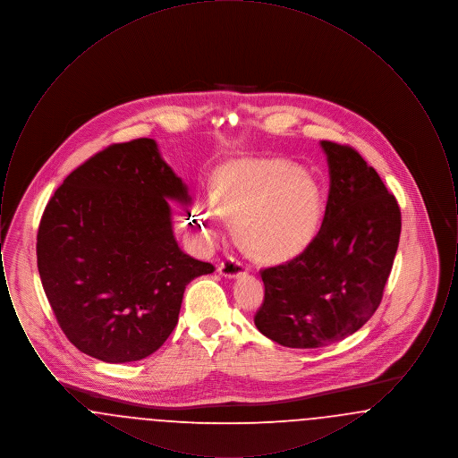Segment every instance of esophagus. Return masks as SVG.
<instances>
[{
  "label": "esophagus",
  "instance_id": "esophagus-1",
  "mask_svg": "<svg viewBox=\"0 0 458 458\" xmlns=\"http://www.w3.org/2000/svg\"><path fill=\"white\" fill-rule=\"evenodd\" d=\"M218 271L221 276L239 278V276L247 273V266L243 262L239 261V259H235V258H228L226 261L219 264Z\"/></svg>",
  "mask_w": 458,
  "mask_h": 458
}]
</instances>
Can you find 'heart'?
<instances>
[{"label": "heart", "mask_w": 458, "mask_h": 458, "mask_svg": "<svg viewBox=\"0 0 458 458\" xmlns=\"http://www.w3.org/2000/svg\"><path fill=\"white\" fill-rule=\"evenodd\" d=\"M223 216L235 218L242 242L264 258H284L314 239L321 216L319 185L280 159H243L223 166L211 197L194 209L192 223L206 240L216 239Z\"/></svg>", "instance_id": "obj_1"}]
</instances>
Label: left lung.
<instances>
[{"mask_svg":"<svg viewBox=\"0 0 458 458\" xmlns=\"http://www.w3.org/2000/svg\"><path fill=\"white\" fill-rule=\"evenodd\" d=\"M329 170L323 225L304 252L261 271L254 323L290 349H319L364 327L381 304L402 215L377 172L350 146L321 140Z\"/></svg>","mask_w":458,"mask_h":458,"instance_id":"obj_1","label":"left lung"}]
</instances>
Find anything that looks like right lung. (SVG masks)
<instances>
[{"mask_svg":"<svg viewBox=\"0 0 458 458\" xmlns=\"http://www.w3.org/2000/svg\"><path fill=\"white\" fill-rule=\"evenodd\" d=\"M170 200L191 204L189 189L153 139L109 146L49 199L38 269L81 352L109 364L151 355L178 323L185 286L215 271L178 247Z\"/></svg>","mask_w":458,"mask_h":458,"instance_id":"obj_1","label":"right lung"}]
</instances>
